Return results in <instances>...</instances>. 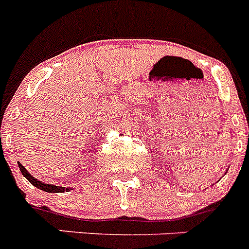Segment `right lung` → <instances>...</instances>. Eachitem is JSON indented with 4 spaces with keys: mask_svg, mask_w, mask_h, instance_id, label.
<instances>
[{
    "mask_svg": "<svg viewBox=\"0 0 249 249\" xmlns=\"http://www.w3.org/2000/svg\"><path fill=\"white\" fill-rule=\"evenodd\" d=\"M18 167H19V169H21L22 175L25 176V177L27 178V179L31 182V183L34 184L35 187H37V188H39V190L46 191V192H50V193H59V192H63V191H68L67 188H65V187L53 186V184L43 183V182L38 181V179H36V178H35V177H32V176H31L30 173L27 172V169H26L25 167L22 166V164L19 163V162H18Z\"/></svg>",
    "mask_w": 249,
    "mask_h": 249,
    "instance_id": "right-lung-1",
    "label": "right lung"
}]
</instances>
